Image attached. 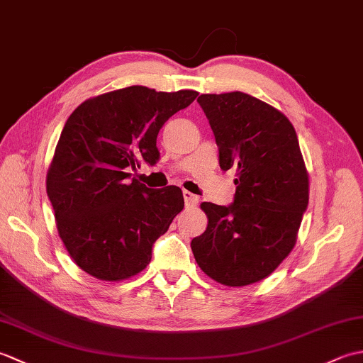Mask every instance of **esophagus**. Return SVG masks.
<instances>
[{
	"label": "esophagus",
	"instance_id": "34e87169",
	"mask_svg": "<svg viewBox=\"0 0 363 363\" xmlns=\"http://www.w3.org/2000/svg\"><path fill=\"white\" fill-rule=\"evenodd\" d=\"M182 195H184V201H186L187 207H195L198 204V196H195L191 191L184 190Z\"/></svg>",
	"mask_w": 363,
	"mask_h": 363
}]
</instances>
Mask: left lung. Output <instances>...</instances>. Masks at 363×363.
I'll return each instance as SVG.
<instances>
[{"instance_id":"1","label":"left lung","mask_w":363,"mask_h":363,"mask_svg":"<svg viewBox=\"0 0 363 363\" xmlns=\"http://www.w3.org/2000/svg\"><path fill=\"white\" fill-rule=\"evenodd\" d=\"M220 151L235 169L234 203H201L204 234L190 246L199 268L218 284L245 287L265 279L296 243L309 203V173L285 115L243 91L198 98Z\"/></svg>"}]
</instances>
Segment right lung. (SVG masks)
<instances>
[{
    "label": "right lung",
    "instance_id": "right-lung-1",
    "mask_svg": "<svg viewBox=\"0 0 363 363\" xmlns=\"http://www.w3.org/2000/svg\"><path fill=\"white\" fill-rule=\"evenodd\" d=\"M198 91L130 86L89 98L68 117L46 172L60 240L87 274L118 282L151 262L152 243L184 209L176 186L148 189L128 168L156 164L157 134Z\"/></svg>",
    "mask_w": 363,
    "mask_h": 363
}]
</instances>
